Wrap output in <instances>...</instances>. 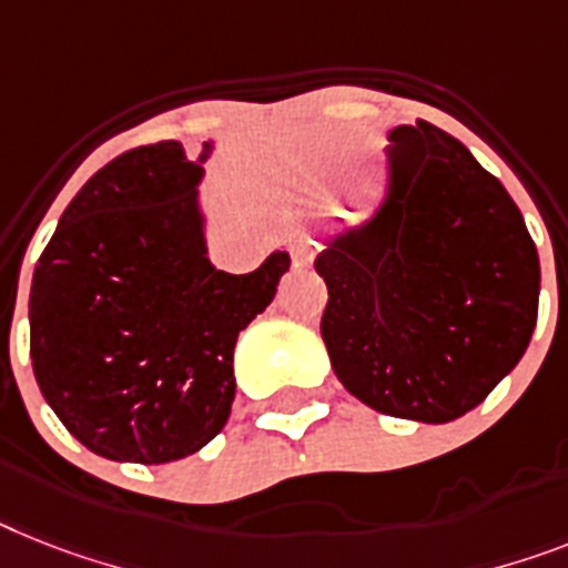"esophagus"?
<instances>
[{"label": "esophagus", "mask_w": 568, "mask_h": 568, "mask_svg": "<svg viewBox=\"0 0 568 568\" xmlns=\"http://www.w3.org/2000/svg\"><path fill=\"white\" fill-rule=\"evenodd\" d=\"M316 252H318L316 241H307V237H298V241H293V246H290L293 266H311L313 257H316Z\"/></svg>", "instance_id": "esophagus-1"}]
</instances>
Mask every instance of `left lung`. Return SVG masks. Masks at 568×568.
Listing matches in <instances>:
<instances>
[{
	"instance_id": "left-lung-1",
	"label": "left lung",
	"mask_w": 568,
	"mask_h": 568,
	"mask_svg": "<svg viewBox=\"0 0 568 568\" xmlns=\"http://www.w3.org/2000/svg\"><path fill=\"white\" fill-rule=\"evenodd\" d=\"M336 377L392 418L449 424L523 359L540 257L505 185L429 121L388 130L386 189L316 257Z\"/></svg>"
}]
</instances>
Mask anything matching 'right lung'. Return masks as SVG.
<instances>
[{
  "mask_svg": "<svg viewBox=\"0 0 568 568\" xmlns=\"http://www.w3.org/2000/svg\"><path fill=\"white\" fill-rule=\"evenodd\" d=\"M180 142L112 159L65 205L31 278V363L63 426L110 462L194 456L226 426L237 334L275 298L290 255L211 264L203 162Z\"/></svg>",
  "mask_w": 568,
  "mask_h": 568,
  "instance_id": "right-lung-1",
  "label": "right lung"
}]
</instances>
